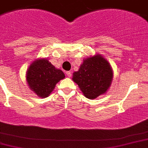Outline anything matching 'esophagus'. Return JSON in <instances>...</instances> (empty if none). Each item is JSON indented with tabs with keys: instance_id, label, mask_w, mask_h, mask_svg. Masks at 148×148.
<instances>
[{
	"instance_id": "1",
	"label": "esophagus",
	"mask_w": 148,
	"mask_h": 148,
	"mask_svg": "<svg viewBox=\"0 0 148 148\" xmlns=\"http://www.w3.org/2000/svg\"><path fill=\"white\" fill-rule=\"evenodd\" d=\"M66 75H67V77H69V78H70V77H71V75H72V73L70 71H67V72H66Z\"/></svg>"
}]
</instances>
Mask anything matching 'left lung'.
<instances>
[{"instance_id": "obj_1", "label": "left lung", "mask_w": 148, "mask_h": 148, "mask_svg": "<svg viewBox=\"0 0 148 148\" xmlns=\"http://www.w3.org/2000/svg\"><path fill=\"white\" fill-rule=\"evenodd\" d=\"M113 77L108 62L101 56H95L84 61L73 80L78 85L85 97L95 99L108 90Z\"/></svg>"}]
</instances>
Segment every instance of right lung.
I'll return each mask as SVG.
<instances>
[{
    "label": "right lung",
    "instance_id": "1",
    "mask_svg": "<svg viewBox=\"0 0 148 148\" xmlns=\"http://www.w3.org/2000/svg\"><path fill=\"white\" fill-rule=\"evenodd\" d=\"M64 74L47 59L36 60L30 65L26 73V79L30 86L39 97L49 96L60 80L64 78Z\"/></svg>",
    "mask_w": 148,
    "mask_h": 148
}]
</instances>
